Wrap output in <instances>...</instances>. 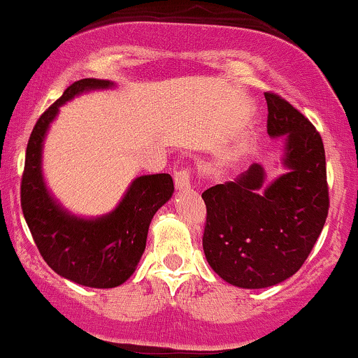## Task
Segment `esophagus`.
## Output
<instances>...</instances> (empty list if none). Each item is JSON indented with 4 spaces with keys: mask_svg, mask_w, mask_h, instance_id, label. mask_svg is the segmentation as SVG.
Returning a JSON list of instances; mask_svg holds the SVG:
<instances>
[{
    "mask_svg": "<svg viewBox=\"0 0 358 358\" xmlns=\"http://www.w3.org/2000/svg\"><path fill=\"white\" fill-rule=\"evenodd\" d=\"M191 169L189 167H179L178 171L174 172V182L176 187L179 191H186V189H191Z\"/></svg>",
    "mask_w": 358,
    "mask_h": 358,
    "instance_id": "1",
    "label": "esophagus"
}]
</instances>
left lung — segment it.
Here are the masks:
<instances>
[{
    "instance_id": "obj_1",
    "label": "left lung",
    "mask_w": 358,
    "mask_h": 358,
    "mask_svg": "<svg viewBox=\"0 0 358 358\" xmlns=\"http://www.w3.org/2000/svg\"><path fill=\"white\" fill-rule=\"evenodd\" d=\"M266 129L287 136L289 169L264 194L258 164L234 182L206 189L204 255L222 280L241 288H266L300 270L320 236L330 197L320 132L300 110L275 92L264 94Z\"/></svg>"
}]
</instances>
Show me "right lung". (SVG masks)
Returning <instances> with one entry per match:
<instances>
[{
    "instance_id": "add662e5",
    "label": "right lung",
    "mask_w": 358,
    "mask_h": 358,
    "mask_svg": "<svg viewBox=\"0 0 358 358\" xmlns=\"http://www.w3.org/2000/svg\"><path fill=\"white\" fill-rule=\"evenodd\" d=\"M110 85L107 80H78L41 113L28 138L20 187L23 216L46 264L63 278L92 288L119 287L130 278L145 250L154 214L174 191L169 174L142 176L134 180L115 211L94 221L70 216L48 194L40 157L50 122L58 107L80 92Z\"/></svg>"
}]
</instances>
